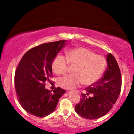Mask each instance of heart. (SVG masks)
Returning a JSON list of instances; mask_svg holds the SVG:
<instances>
[{
	"mask_svg": "<svg viewBox=\"0 0 134 134\" xmlns=\"http://www.w3.org/2000/svg\"><path fill=\"white\" fill-rule=\"evenodd\" d=\"M66 60L73 68V74L64 76L58 80V85L65 89H74L82 83L88 86L92 85L103 74L106 66V60L104 57L96 54L85 47H78L66 53ZM65 58L58 56L52 64V68L55 74H65L68 65Z\"/></svg>",
	"mask_w": 134,
	"mask_h": 134,
	"instance_id": "heart-1",
	"label": "heart"
}]
</instances>
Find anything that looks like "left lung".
Returning <instances> with one entry per match:
<instances>
[{"instance_id":"8db88e82","label":"left lung","mask_w":134,"mask_h":134,"mask_svg":"<svg viewBox=\"0 0 134 134\" xmlns=\"http://www.w3.org/2000/svg\"><path fill=\"white\" fill-rule=\"evenodd\" d=\"M107 68L103 77L85 89L81 99L75 105L80 116L94 120L109 112L118 99L121 88V75L116 59L111 54L106 57Z\"/></svg>"}]
</instances>
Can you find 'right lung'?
<instances>
[{"mask_svg": "<svg viewBox=\"0 0 134 134\" xmlns=\"http://www.w3.org/2000/svg\"><path fill=\"white\" fill-rule=\"evenodd\" d=\"M67 40L42 44L27 51L21 58L14 76V85L20 104L30 114L45 117L54 112L65 90L51 92L45 82L52 76V64Z\"/></svg>", "mask_w": 134, "mask_h": 134, "instance_id": "obj_1", "label": "right lung"}]
</instances>
